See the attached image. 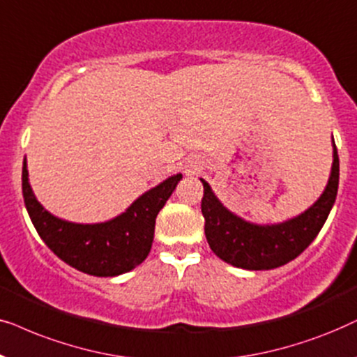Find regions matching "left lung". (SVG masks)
Instances as JSON below:
<instances>
[{"mask_svg": "<svg viewBox=\"0 0 357 357\" xmlns=\"http://www.w3.org/2000/svg\"><path fill=\"white\" fill-rule=\"evenodd\" d=\"M333 166L325 192L313 206L279 225H253L228 212L204 184L201 202L206 218V238L211 250L225 263L243 269H274L296 259L315 240L333 207L340 183V158L333 144Z\"/></svg>", "mask_w": 357, "mask_h": 357, "instance_id": "obj_1", "label": "left lung"}]
</instances>
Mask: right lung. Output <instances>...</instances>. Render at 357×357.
Listing matches in <instances>:
<instances>
[{
	"mask_svg": "<svg viewBox=\"0 0 357 357\" xmlns=\"http://www.w3.org/2000/svg\"><path fill=\"white\" fill-rule=\"evenodd\" d=\"M181 174H174L144 196L114 220L79 225L60 220L37 202L22 166V196L26 208L44 243L61 261L82 273L112 278L144 263L155 234V218L173 194Z\"/></svg>",
	"mask_w": 357,
	"mask_h": 357,
	"instance_id": "obj_1",
	"label": "right lung"
}]
</instances>
